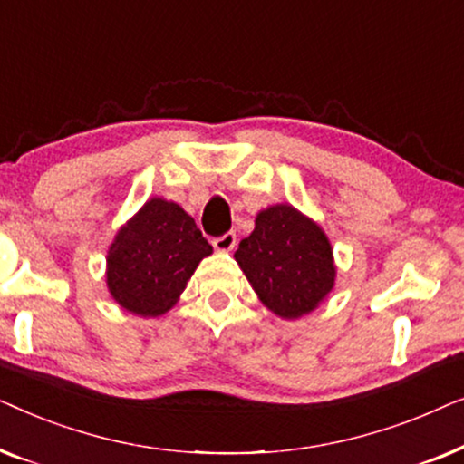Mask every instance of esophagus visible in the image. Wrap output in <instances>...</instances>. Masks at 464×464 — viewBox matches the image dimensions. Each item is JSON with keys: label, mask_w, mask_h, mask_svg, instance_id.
Here are the masks:
<instances>
[{"label": "esophagus", "mask_w": 464, "mask_h": 464, "mask_svg": "<svg viewBox=\"0 0 464 464\" xmlns=\"http://www.w3.org/2000/svg\"><path fill=\"white\" fill-rule=\"evenodd\" d=\"M213 246L218 251H232L237 246V232H226L221 237L213 238Z\"/></svg>", "instance_id": "34e87169"}]
</instances>
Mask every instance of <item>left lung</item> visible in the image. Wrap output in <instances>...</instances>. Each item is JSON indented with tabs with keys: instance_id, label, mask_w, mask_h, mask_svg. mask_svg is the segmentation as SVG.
I'll return each instance as SVG.
<instances>
[{
	"instance_id": "8db88e82",
	"label": "left lung",
	"mask_w": 464,
	"mask_h": 464,
	"mask_svg": "<svg viewBox=\"0 0 464 464\" xmlns=\"http://www.w3.org/2000/svg\"><path fill=\"white\" fill-rule=\"evenodd\" d=\"M251 287L283 319L319 306L334 287L332 245L319 226L289 205L257 215L256 230L234 253Z\"/></svg>"
}]
</instances>
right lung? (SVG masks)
I'll use <instances>...</instances> for the list:
<instances>
[{
  "label": "right lung",
  "mask_w": 464,
  "mask_h": 464,
  "mask_svg": "<svg viewBox=\"0 0 464 464\" xmlns=\"http://www.w3.org/2000/svg\"><path fill=\"white\" fill-rule=\"evenodd\" d=\"M211 253L213 246L179 205L151 198L113 240L107 256V287L129 313L164 314L186 289L200 259Z\"/></svg>",
  "instance_id": "right-lung-1"
}]
</instances>
